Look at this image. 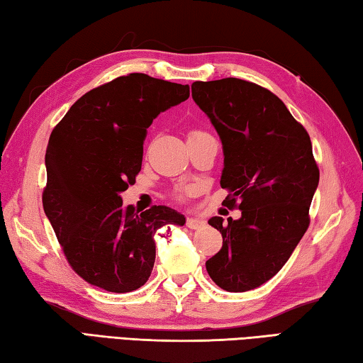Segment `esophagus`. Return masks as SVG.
I'll return each instance as SVG.
<instances>
[{"label": "esophagus", "instance_id": "obj_1", "mask_svg": "<svg viewBox=\"0 0 363 363\" xmlns=\"http://www.w3.org/2000/svg\"><path fill=\"white\" fill-rule=\"evenodd\" d=\"M203 224H205V221L199 216H189L186 220V225L189 229H201V228H203Z\"/></svg>", "mask_w": 363, "mask_h": 363}]
</instances>
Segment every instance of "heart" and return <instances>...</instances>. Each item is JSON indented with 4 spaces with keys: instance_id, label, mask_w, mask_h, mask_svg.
Returning <instances> with one entry per match:
<instances>
[{
    "instance_id": "heart-1",
    "label": "heart",
    "mask_w": 363,
    "mask_h": 363,
    "mask_svg": "<svg viewBox=\"0 0 363 363\" xmlns=\"http://www.w3.org/2000/svg\"><path fill=\"white\" fill-rule=\"evenodd\" d=\"M196 134H202V133L201 131H191L189 133V138H191V135H196Z\"/></svg>"
}]
</instances>
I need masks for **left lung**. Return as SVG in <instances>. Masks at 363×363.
Returning a JSON list of instances; mask_svg holds the SVG:
<instances>
[{
  "mask_svg": "<svg viewBox=\"0 0 363 363\" xmlns=\"http://www.w3.org/2000/svg\"><path fill=\"white\" fill-rule=\"evenodd\" d=\"M191 90L223 143V203L242 210L238 220H208L223 248L205 267L224 291L256 289L281 270L310 225L319 183L310 135L277 94L252 82H194Z\"/></svg>",
  "mask_w": 363,
  "mask_h": 363,
  "instance_id": "left-lung-1",
  "label": "left lung"
}]
</instances>
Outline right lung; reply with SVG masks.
Segmentation results:
<instances>
[{
    "label": "right lung",
    "instance_id": "1",
    "mask_svg": "<svg viewBox=\"0 0 363 363\" xmlns=\"http://www.w3.org/2000/svg\"><path fill=\"white\" fill-rule=\"evenodd\" d=\"M188 98V85L134 72L85 93L53 128L43 205L86 283L117 294L139 289L153 270L156 230L184 224L166 205L135 213L120 194L140 172L148 126Z\"/></svg>",
    "mask_w": 363,
    "mask_h": 363
}]
</instances>
